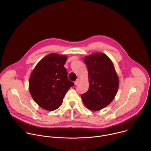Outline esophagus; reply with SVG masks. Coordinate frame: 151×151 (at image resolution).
<instances>
[{"mask_svg":"<svg viewBox=\"0 0 151 151\" xmlns=\"http://www.w3.org/2000/svg\"><path fill=\"white\" fill-rule=\"evenodd\" d=\"M79 79H77L75 81L74 83H75V85H77L79 83Z\"/></svg>","mask_w":151,"mask_h":151,"instance_id":"obj_1","label":"esophagus"}]
</instances>
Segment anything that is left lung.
Segmentation results:
<instances>
[{
	"label": "left lung",
	"instance_id": "left-lung-1",
	"mask_svg": "<svg viewBox=\"0 0 151 151\" xmlns=\"http://www.w3.org/2000/svg\"><path fill=\"white\" fill-rule=\"evenodd\" d=\"M87 66L89 88L81 95L85 106L91 111H99L109 105L115 98L119 87L114 66L106 54H93L84 58Z\"/></svg>",
	"mask_w": 151,
	"mask_h": 151
}]
</instances>
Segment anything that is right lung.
<instances>
[{"instance_id":"obj_1","label":"right lung","mask_w":151,"mask_h":151,"mask_svg":"<svg viewBox=\"0 0 151 151\" xmlns=\"http://www.w3.org/2000/svg\"><path fill=\"white\" fill-rule=\"evenodd\" d=\"M66 60L65 55L51 53L42 58L33 70L29 79V91L42 108L50 111L58 109L67 91L74 85L64 67Z\"/></svg>"}]
</instances>
